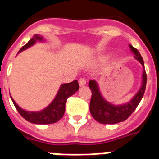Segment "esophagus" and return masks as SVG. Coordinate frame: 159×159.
Instances as JSON below:
<instances>
[{
	"label": "esophagus",
	"instance_id": "obj_1",
	"mask_svg": "<svg viewBox=\"0 0 159 159\" xmlns=\"http://www.w3.org/2000/svg\"><path fill=\"white\" fill-rule=\"evenodd\" d=\"M78 83H79V86L80 87H83L86 85L87 82H86V80L84 78H80L79 81H78Z\"/></svg>",
	"mask_w": 159,
	"mask_h": 159
}]
</instances>
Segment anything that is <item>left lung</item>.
Returning a JSON list of instances; mask_svg holds the SVG:
<instances>
[{
	"mask_svg": "<svg viewBox=\"0 0 159 159\" xmlns=\"http://www.w3.org/2000/svg\"><path fill=\"white\" fill-rule=\"evenodd\" d=\"M129 46L132 52L134 53V59L139 61L143 66L141 86L136 94L129 101L122 104H113L107 101L102 94L97 81L91 80L89 82L88 86L92 91V98L90 102L91 114L96 121L102 124H116L128 119L143 97L147 83V75L144 68L143 60L139 51L132 45Z\"/></svg>",
	"mask_w": 159,
	"mask_h": 159,
	"instance_id": "left-lung-1",
	"label": "left lung"
}]
</instances>
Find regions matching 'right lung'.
I'll list each match as a JSON object with an SVG mask.
<instances>
[{
	"instance_id": "1",
	"label": "right lung",
	"mask_w": 159,
	"mask_h": 159,
	"mask_svg": "<svg viewBox=\"0 0 159 159\" xmlns=\"http://www.w3.org/2000/svg\"><path fill=\"white\" fill-rule=\"evenodd\" d=\"M38 42H43L44 38H43V36L36 34V35H34L33 37H31L30 41L25 46H23L20 48L18 53L21 52L22 51L26 50L27 48L32 47ZM78 89H79V85H78L77 80H75L73 82H69V83L61 84L52 102L45 108L41 111H37V112L26 111L25 109L21 108L16 102L15 100L12 98L11 96V101L15 107L23 118H25L26 121H28L29 123H31L44 125V124L57 123L63 117L66 100L69 97H71L76 92H77Z\"/></svg>"
}]
</instances>
